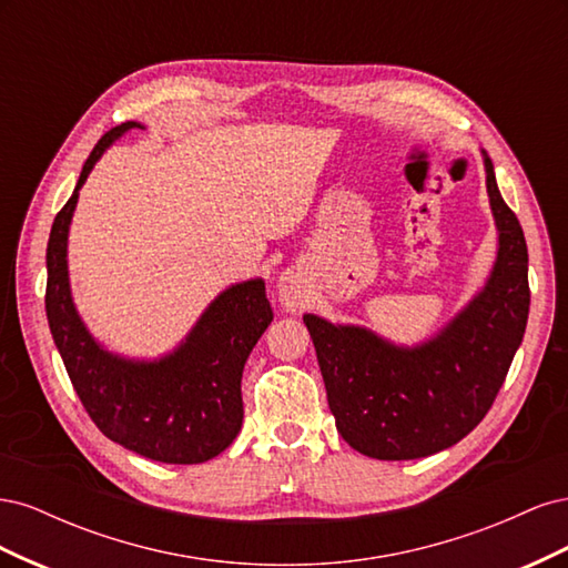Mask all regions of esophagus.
Wrapping results in <instances>:
<instances>
[{
    "mask_svg": "<svg viewBox=\"0 0 568 568\" xmlns=\"http://www.w3.org/2000/svg\"><path fill=\"white\" fill-rule=\"evenodd\" d=\"M280 301H282V305L286 307V311H291V313H296V311H301V307H303L305 294H303V286H301L296 274H291V272L282 274V280H280Z\"/></svg>",
    "mask_w": 568,
    "mask_h": 568,
    "instance_id": "34e87169",
    "label": "esophagus"
}]
</instances>
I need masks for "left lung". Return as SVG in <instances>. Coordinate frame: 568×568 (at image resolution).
Masks as SVG:
<instances>
[{
  "label": "left lung",
  "instance_id": "1",
  "mask_svg": "<svg viewBox=\"0 0 568 568\" xmlns=\"http://www.w3.org/2000/svg\"><path fill=\"white\" fill-rule=\"evenodd\" d=\"M484 161L500 248L486 288L436 338L398 348L363 326L303 317L338 434L367 457L417 459L462 440L488 415L521 346L528 248L486 153Z\"/></svg>",
  "mask_w": 568,
  "mask_h": 568
}]
</instances>
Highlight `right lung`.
<instances>
[{"label":"right lung","instance_id":"right-lung-1","mask_svg":"<svg viewBox=\"0 0 568 568\" xmlns=\"http://www.w3.org/2000/svg\"><path fill=\"white\" fill-rule=\"evenodd\" d=\"M140 123L109 130L84 161L47 244V320L71 384L97 428L123 448L165 464L217 457L242 432V372L272 322L263 280L234 284L209 305L182 346L153 363L111 355L84 329L68 286V225L80 186L106 146Z\"/></svg>","mask_w":568,"mask_h":568}]
</instances>
